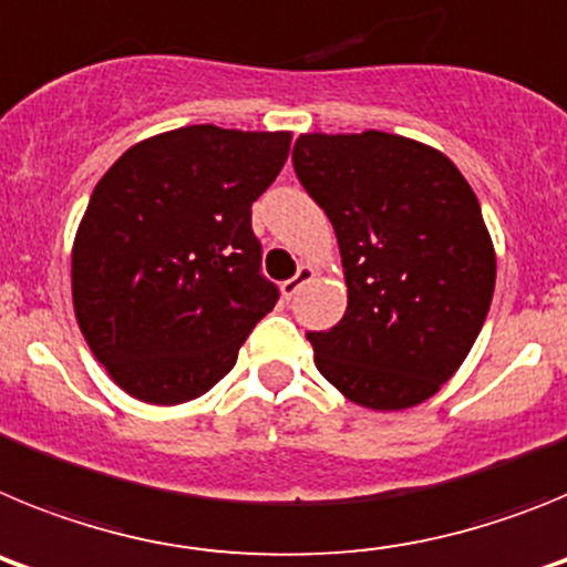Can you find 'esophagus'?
Returning a JSON list of instances; mask_svg holds the SVG:
<instances>
[{
    "label": "esophagus",
    "mask_w": 567,
    "mask_h": 567,
    "mask_svg": "<svg viewBox=\"0 0 567 567\" xmlns=\"http://www.w3.org/2000/svg\"><path fill=\"white\" fill-rule=\"evenodd\" d=\"M312 278H315V269L312 267H300L295 278H289V280H284V284H280V292H284V298H287V300H292L295 295H298L300 289L307 287V284Z\"/></svg>",
    "instance_id": "obj_1"
}]
</instances>
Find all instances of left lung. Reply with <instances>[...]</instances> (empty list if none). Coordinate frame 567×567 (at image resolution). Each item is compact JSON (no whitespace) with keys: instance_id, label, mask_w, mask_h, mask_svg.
<instances>
[{"instance_id":"left-lung-1","label":"left lung","mask_w":567,"mask_h":567,"mask_svg":"<svg viewBox=\"0 0 567 567\" xmlns=\"http://www.w3.org/2000/svg\"><path fill=\"white\" fill-rule=\"evenodd\" d=\"M292 164L332 221L349 289L338 327L307 334L318 372L374 412L423 403L471 352L494 295L477 195L440 150L380 130L300 135Z\"/></svg>"}]
</instances>
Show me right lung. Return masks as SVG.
<instances>
[{
    "label": "right lung",
    "mask_w": 567,
    "mask_h": 567,
    "mask_svg": "<svg viewBox=\"0 0 567 567\" xmlns=\"http://www.w3.org/2000/svg\"><path fill=\"white\" fill-rule=\"evenodd\" d=\"M292 133L193 124L138 142L102 175L73 240V309L90 352L135 400L209 392L278 303L252 202Z\"/></svg>",
    "instance_id": "right-lung-1"
}]
</instances>
